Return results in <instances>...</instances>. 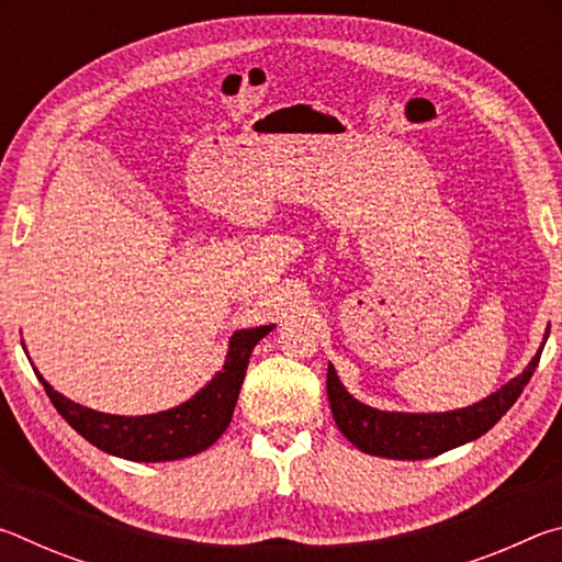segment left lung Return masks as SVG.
<instances>
[{
  "instance_id": "obj_1",
  "label": "left lung",
  "mask_w": 562,
  "mask_h": 562,
  "mask_svg": "<svg viewBox=\"0 0 562 562\" xmlns=\"http://www.w3.org/2000/svg\"><path fill=\"white\" fill-rule=\"evenodd\" d=\"M540 361V351L528 364L526 372L510 379V382L491 394L483 402L459 408V412L443 414H396L379 412L367 404L357 402L345 386L339 384L335 367L327 369V396L331 414L339 431L357 446L359 451L384 456V459L422 461L456 449L465 441L479 439L498 418L516 404L522 389L530 382Z\"/></svg>"
}]
</instances>
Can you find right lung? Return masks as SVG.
<instances>
[{"label": "right lung", "mask_w": 562, "mask_h": 562, "mask_svg": "<svg viewBox=\"0 0 562 562\" xmlns=\"http://www.w3.org/2000/svg\"><path fill=\"white\" fill-rule=\"evenodd\" d=\"M270 329L272 325L235 331L223 372L190 402L150 416H111L93 412V408L74 404L54 392L40 372L36 376L44 384V392L52 398L56 412L97 449L128 461H176L205 451L231 426L247 361H250L255 345Z\"/></svg>", "instance_id": "add662e5"}]
</instances>
